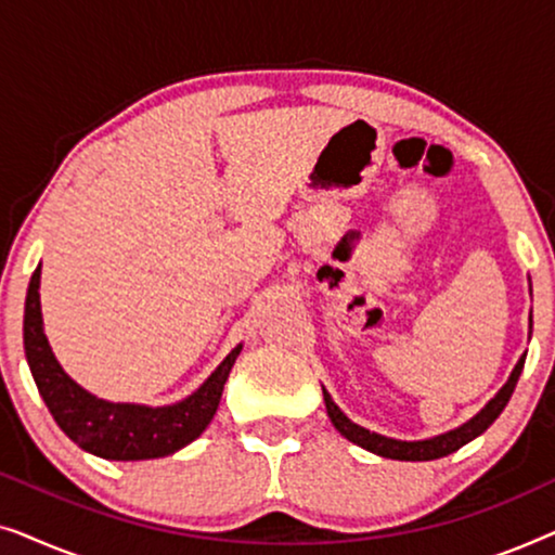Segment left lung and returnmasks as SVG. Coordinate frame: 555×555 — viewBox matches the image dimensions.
Wrapping results in <instances>:
<instances>
[{
	"instance_id": "obj_1",
	"label": "left lung",
	"mask_w": 555,
	"mask_h": 555,
	"mask_svg": "<svg viewBox=\"0 0 555 555\" xmlns=\"http://www.w3.org/2000/svg\"><path fill=\"white\" fill-rule=\"evenodd\" d=\"M522 363H526V356L518 361V366L513 369L511 378H507V384L503 389L498 391V397L490 401L488 406L482 409L480 414L473 416L467 424H462V427L447 431V435H439V437H431V439H422V442H401V439H389V437H382L376 435V431H369L359 427V424H353L348 416L340 412V409L333 404L331 393L323 389V399H325V409H328V416L333 422V427H336L340 435H344L348 442L363 447V450L374 452V454H382V457H389V460H404V462H427V460H439V457H447V454L457 452L462 444L473 442L475 437H480L485 429L490 427L492 422L498 420L500 412H503L507 401H511L513 391H515V384H518L520 378V371H522Z\"/></svg>"
}]
</instances>
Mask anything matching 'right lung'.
Masks as SVG:
<instances>
[{
	"instance_id": "obj_1",
	"label": "right lung",
	"mask_w": 555,
	"mask_h": 555,
	"mask_svg": "<svg viewBox=\"0 0 555 555\" xmlns=\"http://www.w3.org/2000/svg\"><path fill=\"white\" fill-rule=\"evenodd\" d=\"M242 346L219 363L215 374L192 397L173 406L111 404L80 389L60 369L42 331L40 268L33 272L25 300V353L37 391L48 404L57 427L80 450L103 460H154L173 454L194 442L217 414L224 382L237 361Z\"/></svg>"
}]
</instances>
